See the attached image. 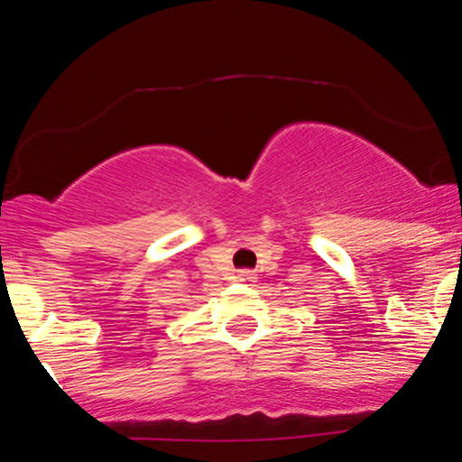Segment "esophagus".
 Wrapping results in <instances>:
<instances>
[{"label":"esophagus","instance_id":"34e87169","mask_svg":"<svg viewBox=\"0 0 462 462\" xmlns=\"http://www.w3.org/2000/svg\"><path fill=\"white\" fill-rule=\"evenodd\" d=\"M241 280H252V273H249V272H241Z\"/></svg>","mask_w":462,"mask_h":462}]
</instances>
